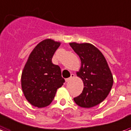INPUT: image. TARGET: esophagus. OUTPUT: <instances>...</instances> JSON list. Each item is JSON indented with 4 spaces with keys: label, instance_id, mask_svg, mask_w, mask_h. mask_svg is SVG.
Wrapping results in <instances>:
<instances>
[{
    "label": "esophagus",
    "instance_id": "esophagus-1",
    "mask_svg": "<svg viewBox=\"0 0 131 131\" xmlns=\"http://www.w3.org/2000/svg\"><path fill=\"white\" fill-rule=\"evenodd\" d=\"M75 78V75L73 74V73H71V77H70V78L66 79V82H70L73 78Z\"/></svg>",
    "mask_w": 131,
    "mask_h": 131
}]
</instances>
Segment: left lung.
I'll return each mask as SVG.
<instances>
[{
  "instance_id": "1",
  "label": "left lung",
  "mask_w": 131,
  "mask_h": 131,
  "mask_svg": "<svg viewBox=\"0 0 131 131\" xmlns=\"http://www.w3.org/2000/svg\"><path fill=\"white\" fill-rule=\"evenodd\" d=\"M81 60L77 75L82 80L84 89L75 102L83 108H91L105 100L111 90L113 78L105 58L100 50L90 43H69Z\"/></svg>"
}]
</instances>
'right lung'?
Returning a JSON list of instances; mask_svg holds the SVG:
<instances>
[{
    "label": "right lung",
    "instance_id": "obj_1",
    "mask_svg": "<svg viewBox=\"0 0 131 131\" xmlns=\"http://www.w3.org/2000/svg\"><path fill=\"white\" fill-rule=\"evenodd\" d=\"M60 42L44 40L34 49L26 62L21 76L24 95L31 105L38 108L51 103L57 89L64 82L61 69L52 63L53 56Z\"/></svg>",
    "mask_w": 131,
    "mask_h": 131
}]
</instances>
